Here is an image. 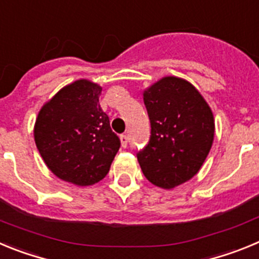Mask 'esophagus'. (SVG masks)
Here are the masks:
<instances>
[{
    "label": "esophagus",
    "mask_w": 259,
    "mask_h": 259,
    "mask_svg": "<svg viewBox=\"0 0 259 259\" xmlns=\"http://www.w3.org/2000/svg\"><path fill=\"white\" fill-rule=\"evenodd\" d=\"M120 143H122L123 148L128 145V136L127 135H120Z\"/></svg>",
    "instance_id": "esophagus-1"
}]
</instances>
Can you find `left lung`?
<instances>
[{"mask_svg":"<svg viewBox=\"0 0 259 259\" xmlns=\"http://www.w3.org/2000/svg\"><path fill=\"white\" fill-rule=\"evenodd\" d=\"M150 139L137 153L146 179L171 189L193 178L214 140V116L191 83L167 76L144 92Z\"/></svg>","mask_w":259,"mask_h":259,"instance_id":"1","label":"left lung"}]
</instances>
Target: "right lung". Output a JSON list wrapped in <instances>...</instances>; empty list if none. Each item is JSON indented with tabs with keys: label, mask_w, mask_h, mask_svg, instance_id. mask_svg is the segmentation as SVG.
Here are the masks:
<instances>
[{
	"label": "right lung",
	"mask_w": 259,
	"mask_h": 259,
	"mask_svg": "<svg viewBox=\"0 0 259 259\" xmlns=\"http://www.w3.org/2000/svg\"><path fill=\"white\" fill-rule=\"evenodd\" d=\"M101 91L84 79L62 88L40 110L33 131L49 170L81 187L104 179L120 148L98 102Z\"/></svg>",
	"instance_id": "add662e5"
}]
</instances>
